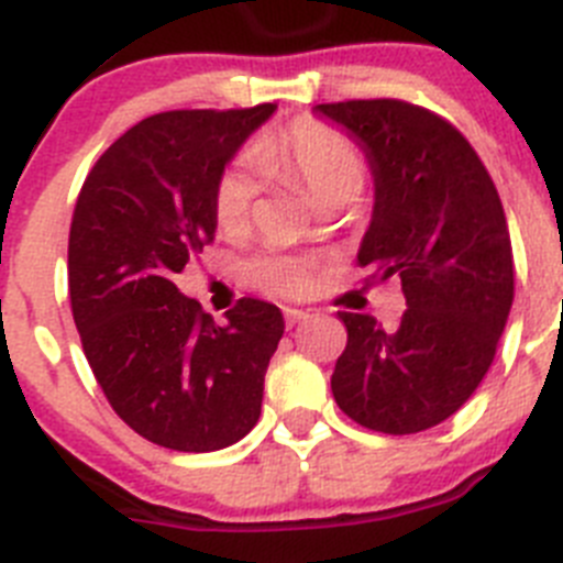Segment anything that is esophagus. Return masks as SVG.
<instances>
[{"label": "esophagus", "mask_w": 563, "mask_h": 563, "mask_svg": "<svg viewBox=\"0 0 563 563\" xmlns=\"http://www.w3.org/2000/svg\"><path fill=\"white\" fill-rule=\"evenodd\" d=\"M310 312L307 310H296V307H290V310H285V321L287 327H298V324H305V321H310Z\"/></svg>", "instance_id": "esophagus-1"}]
</instances>
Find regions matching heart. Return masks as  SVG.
<instances>
[{"label":"heart","instance_id":"obj_1","mask_svg":"<svg viewBox=\"0 0 563 563\" xmlns=\"http://www.w3.org/2000/svg\"><path fill=\"white\" fill-rule=\"evenodd\" d=\"M251 161L258 172L285 177L307 191L316 206H346L361 194L366 168L357 148L343 134L312 121H298L287 129L265 134L253 146ZM256 177L247 166H233L222 174L217 186L213 213L225 233H236L247 225L256 200ZM258 287L285 296H298L310 287V262L287 253H265L247 267Z\"/></svg>","mask_w":563,"mask_h":563}]
</instances>
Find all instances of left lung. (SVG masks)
<instances>
[{"instance_id": "8db88e82", "label": "left lung", "mask_w": 563, "mask_h": 563, "mask_svg": "<svg viewBox=\"0 0 563 563\" xmlns=\"http://www.w3.org/2000/svg\"><path fill=\"white\" fill-rule=\"evenodd\" d=\"M375 180L361 267L402 282L397 330L341 312L350 341L332 372L341 411L383 434H417L474 395L514 305V247L499 191L471 143L406 101L318 103Z\"/></svg>"}]
</instances>
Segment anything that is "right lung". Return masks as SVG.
I'll return each instance as SVG.
<instances>
[{
    "label": "right lung",
    "mask_w": 563,
    "mask_h": 563,
    "mask_svg": "<svg viewBox=\"0 0 563 563\" xmlns=\"http://www.w3.org/2000/svg\"><path fill=\"white\" fill-rule=\"evenodd\" d=\"M273 112L152 114L101 154L78 194L67 271L84 355L118 417L163 449H228L262 415L282 310L242 298L213 324L174 276L213 239L222 174Z\"/></svg>",
    "instance_id": "add662e5"
}]
</instances>
